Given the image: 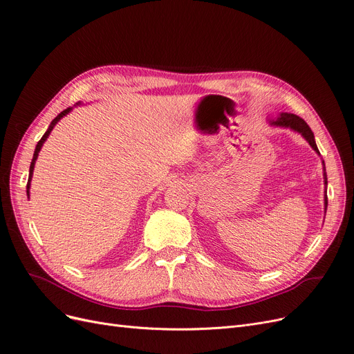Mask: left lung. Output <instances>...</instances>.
<instances>
[{"instance_id":"8db88e82","label":"left lung","mask_w":354,"mask_h":354,"mask_svg":"<svg viewBox=\"0 0 354 354\" xmlns=\"http://www.w3.org/2000/svg\"><path fill=\"white\" fill-rule=\"evenodd\" d=\"M271 124H275V126H281V127H290L292 129L294 132H299L301 133V136L310 143V146L314 149L315 152H319L317 149V145H315V140H314V133L311 132L310 126L297 115H291V113H281L280 118H278L277 120H272ZM324 163V162H323ZM324 183L327 185V175H326V169H324ZM327 192V191H326ZM324 205H326V209H327V195H324Z\"/></svg>"}]
</instances>
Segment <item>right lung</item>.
Here are the masks:
<instances>
[{
    "label": "right lung",
    "instance_id": "1",
    "mask_svg": "<svg viewBox=\"0 0 354 354\" xmlns=\"http://www.w3.org/2000/svg\"><path fill=\"white\" fill-rule=\"evenodd\" d=\"M79 104V103H77ZM71 111V107H67L66 110H63L60 115H57V118H54V120L51 122V124L48 126V129H47V132L43 135V138L39 140V143H37V146H35V151H34V155H32V160H31V165H30V175H28V182H27V195H28V192H30V182H31V178H32V171H34V165H35V160H37V156H39V152H40V149H41V146H43V143L47 140V138H48V135H50V132L53 130V127L57 124V122L63 118V116H66L67 113H70Z\"/></svg>",
    "mask_w": 354,
    "mask_h": 354
}]
</instances>
